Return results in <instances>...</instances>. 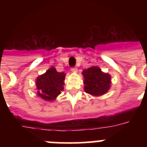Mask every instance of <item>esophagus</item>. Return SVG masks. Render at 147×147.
Returning <instances> with one entry per match:
<instances>
[{"instance_id": "1", "label": "esophagus", "mask_w": 147, "mask_h": 147, "mask_svg": "<svg viewBox=\"0 0 147 147\" xmlns=\"http://www.w3.org/2000/svg\"><path fill=\"white\" fill-rule=\"evenodd\" d=\"M71 71H72V72H77L78 71V68L76 67H72V68H71Z\"/></svg>"}]
</instances>
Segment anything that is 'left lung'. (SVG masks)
I'll return each mask as SVG.
<instances>
[{
  "instance_id": "left-lung-1",
  "label": "left lung",
  "mask_w": 147,
  "mask_h": 147,
  "mask_svg": "<svg viewBox=\"0 0 147 147\" xmlns=\"http://www.w3.org/2000/svg\"><path fill=\"white\" fill-rule=\"evenodd\" d=\"M84 90L87 93L98 96L108 91L111 84V76L103 73L97 66H92L82 71Z\"/></svg>"
}]
</instances>
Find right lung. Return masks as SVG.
I'll use <instances>...</instances> for the list:
<instances>
[{
	"instance_id": "right-lung-1",
	"label": "right lung",
	"mask_w": 147,
	"mask_h": 147,
	"mask_svg": "<svg viewBox=\"0 0 147 147\" xmlns=\"http://www.w3.org/2000/svg\"><path fill=\"white\" fill-rule=\"evenodd\" d=\"M65 77L64 72H57L55 67H51L45 74L36 80L37 95L42 99L53 101L63 90Z\"/></svg>"
}]
</instances>
